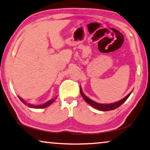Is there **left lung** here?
Wrapping results in <instances>:
<instances>
[{
  "label": "left lung",
  "mask_w": 150,
  "mask_h": 150,
  "mask_svg": "<svg viewBox=\"0 0 150 150\" xmlns=\"http://www.w3.org/2000/svg\"><path fill=\"white\" fill-rule=\"evenodd\" d=\"M80 92H81V96H82L83 98V99H85V101H86L87 103H89L90 106H92L93 108L97 109V110H102V111L112 110H114V109H116L117 108H118V107L121 106V105L122 104V103L125 102V101H126L127 99H128V97L131 95V92H130L129 95H127L125 98H123L122 99H121L120 101H117V102H115L113 103H109V104H103V103H99L95 102V101H92V99H89L88 97H86V96L83 94V92L82 90H81V88H80Z\"/></svg>",
  "instance_id": "left-lung-1"
}]
</instances>
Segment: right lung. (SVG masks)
<instances>
[{
	"mask_svg": "<svg viewBox=\"0 0 150 150\" xmlns=\"http://www.w3.org/2000/svg\"><path fill=\"white\" fill-rule=\"evenodd\" d=\"M56 97L53 98V99H51V100H49V101H47V102H46L45 103H44V104H42V105H39V106H35V105H33V104H30V103H27L26 101H25L23 100V99H21V97H18V98H19V99L21 100L22 102H23L24 104L26 105V106H28V107H30V108H46V107L49 106V105H51V103H52L53 101H54L55 99H56Z\"/></svg>",
	"mask_w": 150,
	"mask_h": 150,
	"instance_id": "obj_1",
	"label": "right lung"
}]
</instances>
